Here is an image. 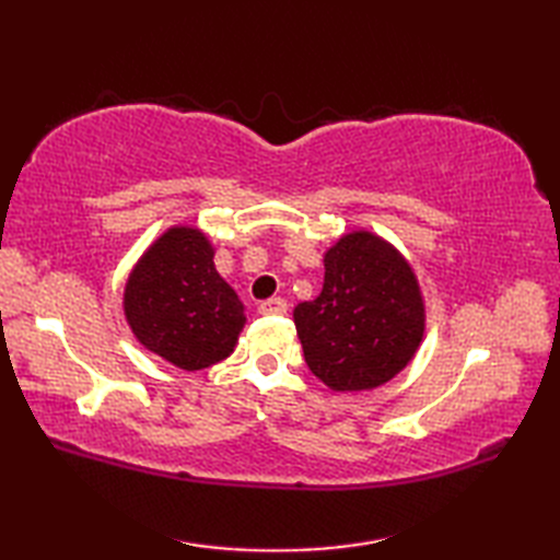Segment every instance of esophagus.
Returning a JSON list of instances; mask_svg holds the SVG:
<instances>
[{"instance_id": "1", "label": "esophagus", "mask_w": 560, "mask_h": 560, "mask_svg": "<svg viewBox=\"0 0 560 560\" xmlns=\"http://www.w3.org/2000/svg\"><path fill=\"white\" fill-rule=\"evenodd\" d=\"M289 303L283 299H267L259 303V313L261 315H287Z\"/></svg>"}]
</instances>
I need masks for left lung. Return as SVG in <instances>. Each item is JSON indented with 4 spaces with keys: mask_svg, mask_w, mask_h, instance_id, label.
<instances>
[{
    "mask_svg": "<svg viewBox=\"0 0 560 560\" xmlns=\"http://www.w3.org/2000/svg\"><path fill=\"white\" fill-rule=\"evenodd\" d=\"M293 323L305 363L335 392L385 385L423 339L419 281L395 247L368 231L339 237L325 255V283L299 303Z\"/></svg>",
    "mask_w": 560,
    "mask_h": 560,
    "instance_id": "left-lung-1",
    "label": "left lung"
}]
</instances>
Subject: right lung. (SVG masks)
<instances>
[{"mask_svg":"<svg viewBox=\"0 0 560 560\" xmlns=\"http://www.w3.org/2000/svg\"><path fill=\"white\" fill-rule=\"evenodd\" d=\"M135 337L183 371H201L233 353L245 325L243 303L213 267L205 233L165 231L137 261L125 287Z\"/></svg>","mask_w":560,"mask_h":560,"instance_id":"right-lung-1","label":"right lung"}]
</instances>
